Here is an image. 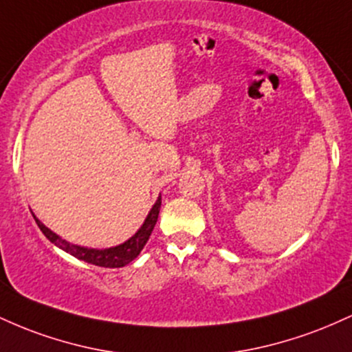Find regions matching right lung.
Segmentation results:
<instances>
[{"instance_id":"right-lung-1","label":"right lung","mask_w":352,"mask_h":352,"mask_svg":"<svg viewBox=\"0 0 352 352\" xmlns=\"http://www.w3.org/2000/svg\"><path fill=\"white\" fill-rule=\"evenodd\" d=\"M160 205H162V200L160 197L157 199L155 204L151 212H148L147 218H145L144 225L137 230V233L134 236L129 238L127 241H124L122 245L112 246V248H104V250H98V248H86V246H79V245H72L69 241L63 240L59 235H56L54 232H51L46 225H43V221H39L34 215L36 223L38 227L41 228V232L44 233V236L54 243L56 246H59L60 250H64L66 253L72 254L78 260L86 261V263L96 265V266H104V268H120V266H125L131 263L132 260H135L139 256V253L142 252V248L147 243L148 236H151L153 227L157 223V218H159V212H160Z\"/></svg>"}]
</instances>
